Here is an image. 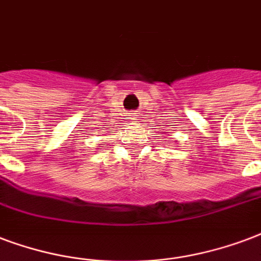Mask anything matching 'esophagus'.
<instances>
[{
  "label": "esophagus",
  "mask_w": 261,
  "mask_h": 261,
  "mask_svg": "<svg viewBox=\"0 0 261 261\" xmlns=\"http://www.w3.org/2000/svg\"><path fill=\"white\" fill-rule=\"evenodd\" d=\"M130 116L133 120H137V113H130Z\"/></svg>",
  "instance_id": "esophagus-1"
}]
</instances>
